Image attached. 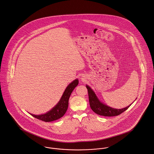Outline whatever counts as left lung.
I'll return each mask as SVG.
<instances>
[{"mask_svg": "<svg viewBox=\"0 0 154 154\" xmlns=\"http://www.w3.org/2000/svg\"><path fill=\"white\" fill-rule=\"evenodd\" d=\"M86 88L88 90V99H89V103L91 109L92 110L97 113L99 115L104 116H115L119 115L125 110H126L132 104L127 106L125 108L121 109H116L114 108H112L110 107L107 106L100 102L99 99H97V96H96L94 91L91 89V88L86 85Z\"/></svg>", "mask_w": 154, "mask_h": 154, "instance_id": "8db88e82", "label": "left lung"}]
</instances>
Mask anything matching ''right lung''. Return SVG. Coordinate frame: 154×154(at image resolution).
<instances>
[{
	"instance_id": "obj_1",
	"label": "right lung",
	"mask_w": 154,
	"mask_h": 154,
	"mask_svg": "<svg viewBox=\"0 0 154 154\" xmlns=\"http://www.w3.org/2000/svg\"><path fill=\"white\" fill-rule=\"evenodd\" d=\"M78 84L79 80L77 79L74 80L72 83H71L65 90V91L64 92L60 102L50 112L41 115H35L32 114L31 115L38 119L46 122H52L61 118L66 113L69 106V96L73 90L78 85Z\"/></svg>"
}]
</instances>
